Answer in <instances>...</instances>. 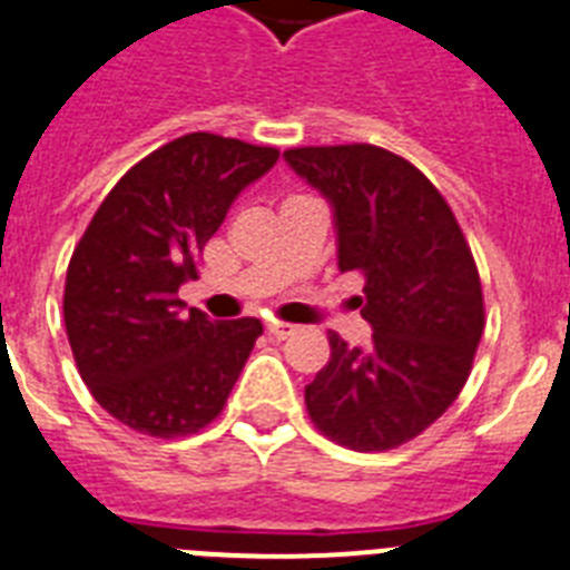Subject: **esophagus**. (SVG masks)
I'll return each instance as SVG.
<instances>
[{
  "instance_id": "esophagus-1",
  "label": "esophagus",
  "mask_w": 570,
  "mask_h": 570,
  "mask_svg": "<svg viewBox=\"0 0 570 570\" xmlns=\"http://www.w3.org/2000/svg\"><path fill=\"white\" fill-rule=\"evenodd\" d=\"M266 333H269L272 338H277V342H281V338H289L295 333V324H286V322H272V324H266Z\"/></svg>"
}]
</instances>
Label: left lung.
I'll return each mask as SVG.
<instances>
[{
  "mask_svg": "<svg viewBox=\"0 0 570 570\" xmlns=\"http://www.w3.org/2000/svg\"><path fill=\"white\" fill-rule=\"evenodd\" d=\"M286 165L333 208L338 272L367 347L330 333V362L304 391L313 423L342 446L385 452L455 403L484 333V295L455 214L411 161L374 145L295 147Z\"/></svg>",
  "mask_w": 570,
  "mask_h": 570,
  "instance_id": "8db88e82",
  "label": "left lung"
}]
</instances>
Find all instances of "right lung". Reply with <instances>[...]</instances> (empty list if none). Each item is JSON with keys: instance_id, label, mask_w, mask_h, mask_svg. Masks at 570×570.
I'll return each mask as SVG.
<instances>
[{"instance_id": "right-lung-1", "label": "right lung", "mask_w": 570, "mask_h": 570, "mask_svg": "<svg viewBox=\"0 0 570 570\" xmlns=\"http://www.w3.org/2000/svg\"><path fill=\"white\" fill-rule=\"evenodd\" d=\"M277 156L214 132L176 138L118 179L80 237L63 295L71 353L95 400L136 432L185 438L226 405L263 324L181 313L179 286Z\"/></svg>"}]
</instances>
